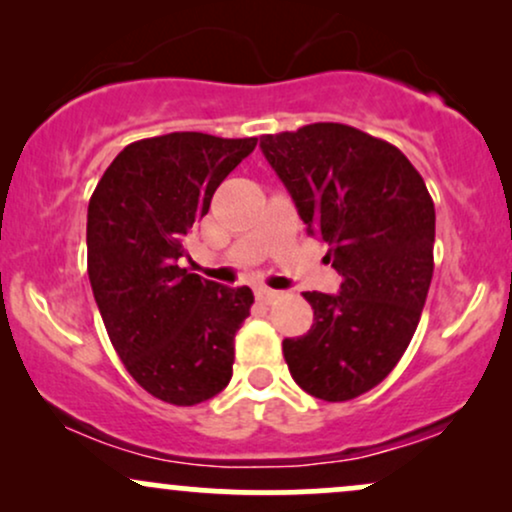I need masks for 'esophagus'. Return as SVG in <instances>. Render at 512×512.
Returning a JSON list of instances; mask_svg holds the SVG:
<instances>
[{"instance_id": "obj_1", "label": "esophagus", "mask_w": 512, "mask_h": 512, "mask_svg": "<svg viewBox=\"0 0 512 512\" xmlns=\"http://www.w3.org/2000/svg\"><path fill=\"white\" fill-rule=\"evenodd\" d=\"M255 296H257V301H262V303H272L274 298L279 296V291L267 289V286H257V289H255Z\"/></svg>"}]
</instances>
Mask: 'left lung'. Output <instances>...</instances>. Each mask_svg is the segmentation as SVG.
<instances>
[{
    "label": "left lung",
    "mask_w": 512,
    "mask_h": 512,
    "mask_svg": "<svg viewBox=\"0 0 512 512\" xmlns=\"http://www.w3.org/2000/svg\"><path fill=\"white\" fill-rule=\"evenodd\" d=\"M260 146L342 274L337 296L303 293L315 322L284 339V358L308 395L346 402L383 383L414 337L433 276V199L397 146L356 127L315 122Z\"/></svg>",
    "instance_id": "1"
}]
</instances>
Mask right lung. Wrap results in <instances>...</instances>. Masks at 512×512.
<instances>
[{
  "instance_id": "right-lung-1",
  "label": "right lung",
  "mask_w": 512,
  "mask_h": 512,
  "mask_svg": "<svg viewBox=\"0 0 512 512\" xmlns=\"http://www.w3.org/2000/svg\"><path fill=\"white\" fill-rule=\"evenodd\" d=\"M257 137L170 132L125 146L88 202L93 298L127 373L149 395L195 407L233 375L236 332L255 296L180 267L192 223Z\"/></svg>"
}]
</instances>
